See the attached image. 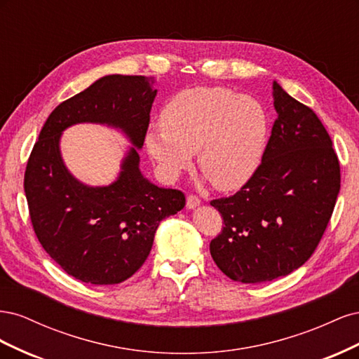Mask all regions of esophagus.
<instances>
[{
	"label": "esophagus",
	"mask_w": 359,
	"mask_h": 359,
	"mask_svg": "<svg viewBox=\"0 0 359 359\" xmlns=\"http://www.w3.org/2000/svg\"><path fill=\"white\" fill-rule=\"evenodd\" d=\"M199 205H201V199L196 196V194H189V196H187V208L193 210Z\"/></svg>",
	"instance_id": "34e87169"
}]
</instances>
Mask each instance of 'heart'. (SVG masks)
Wrapping results in <instances>:
<instances>
[{"instance_id": "heart-1", "label": "heart", "mask_w": 359, "mask_h": 359, "mask_svg": "<svg viewBox=\"0 0 359 359\" xmlns=\"http://www.w3.org/2000/svg\"><path fill=\"white\" fill-rule=\"evenodd\" d=\"M264 106L222 86L182 90L163 106L160 128L145 136L148 153L166 180L198 166L223 191L240 189L253 175L266 142Z\"/></svg>"}]
</instances>
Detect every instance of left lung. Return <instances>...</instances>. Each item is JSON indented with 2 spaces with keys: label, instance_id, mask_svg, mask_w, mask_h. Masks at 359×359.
<instances>
[{
  "label": "left lung",
  "instance_id": "1",
  "mask_svg": "<svg viewBox=\"0 0 359 359\" xmlns=\"http://www.w3.org/2000/svg\"><path fill=\"white\" fill-rule=\"evenodd\" d=\"M277 119L262 163L240 191L211 201L223 229L210 244L233 281L262 283L310 259L340 191V163L318 115L274 82Z\"/></svg>",
  "mask_w": 359,
  "mask_h": 359
}]
</instances>
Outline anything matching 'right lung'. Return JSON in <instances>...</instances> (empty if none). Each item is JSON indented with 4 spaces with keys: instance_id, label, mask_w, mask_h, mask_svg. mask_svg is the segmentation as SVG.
Here are the masks:
<instances>
[{
    "instance_id": "right-lung-1",
    "label": "right lung",
    "mask_w": 359,
    "mask_h": 359,
    "mask_svg": "<svg viewBox=\"0 0 359 359\" xmlns=\"http://www.w3.org/2000/svg\"><path fill=\"white\" fill-rule=\"evenodd\" d=\"M145 76L109 74L52 111L32 148L24 178L32 229L66 273L83 283L116 285L144 265L160 222L186 205L180 190L160 189L139 170L130 149L118 180L88 188L63 166L62 129L78 122L121 128L142 148L157 90Z\"/></svg>"
}]
</instances>
